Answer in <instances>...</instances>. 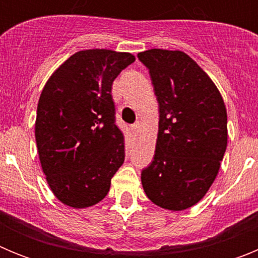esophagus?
I'll return each mask as SVG.
<instances>
[{
    "instance_id": "34e87169",
    "label": "esophagus",
    "mask_w": 258,
    "mask_h": 258,
    "mask_svg": "<svg viewBox=\"0 0 258 258\" xmlns=\"http://www.w3.org/2000/svg\"><path fill=\"white\" fill-rule=\"evenodd\" d=\"M141 129V122L140 121H137L134 122L133 125H132V131H133V133H138Z\"/></svg>"
}]
</instances>
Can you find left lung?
Here are the masks:
<instances>
[{"label": "left lung", "instance_id": "8db88e82", "mask_svg": "<svg viewBox=\"0 0 258 258\" xmlns=\"http://www.w3.org/2000/svg\"><path fill=\"white\" fill-rule=\"evenodd\" d=\"M159 103L154 160L141 173L156 206L183 211L203 199L216 179L227 146V113L218 89L183 51L138 54Z\"/></svg>", "mask_w": 258, "mask_h": 258}]
</instances>
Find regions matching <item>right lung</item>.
Listing matches in <instances>:
<instances>
[{"label":"right lung","mask_w":258,"mask_h":258,"mask_svg":"<svg viewBox=\"0 0 258 258\" xmlns=\"http://www.w3.org/2000/svg\"><path fill=\"white\" fill-rule=\"evenodd\" d=\"M136 60L129 52L83 50L47 80L36 117V143L50 188L63 204L101 202L125 159L116 125L113 80Z\"/></svg>","instance_id":"obj_1"}]
</instances>
